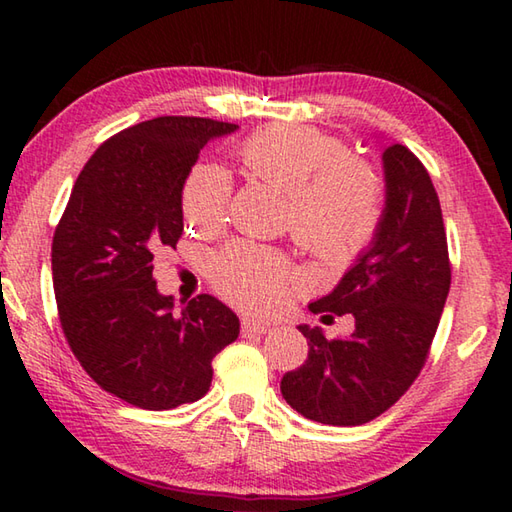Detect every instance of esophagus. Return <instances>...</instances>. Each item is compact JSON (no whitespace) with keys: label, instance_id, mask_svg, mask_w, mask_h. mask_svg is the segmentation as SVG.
Segmentation results:
<instances>
[{"label":"esophagus","instance_id":"esophagus-1","mask_svg":"<svg viewBox=\"0 0 512 512\" xmlns=\"http://www.w3.org/2000/svg\"><path fill=\"white\" fill-rule=\"evenodd\" d=\"M271 325L262 323V320H253V318H244L241 320V334L250 336V334H266Z\"/></svg>","mask_w":512,"mask_h":512}]
</instances>
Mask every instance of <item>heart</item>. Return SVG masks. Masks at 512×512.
Wrapping results in <instances>:
<instances>
[{
  "mask_svg": "<svg viewBox=\"0 0 512 512\" xmlns=\"http://www.w3.org/2000/svg\"><path fill=\"white\" fill-rule=\"evenodd\" d=\"M235 155L250 176L287 194L284 228L329 268L352 264L375 239L386 207L379 173L348 144L305 124H268L246 135ZM232 183L221 167L198 162L180 187V212L198 232L228 221ZM210 282L221 298L248 311L287 300L296 273L273 248L235 241L212 257Z\"/></svg>",
  "mask_w": 512,
  "mask_h": 512,
  "instance_id": "obj_1",
  "label": "heart"
}]
</instances>
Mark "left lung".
Wrapping results in <instances>:
<instances>
[{
  "label": "left lung",
  "mask_w": 512,
  "mask_h": 512,
  "mask_svg": "<svg viewBox=\"0 0 512 512\" xmlns=\"http://www.w3.org/2000/svg\"><path fill=\"white\" fill-rule=\"evenodd\" d=\"M386 210L375 239L329 296L309 309L354 316L348 339L300 325L307 361L282 377V397L309 420L357 427L391 409L418 379L443 314L452 262L443 212L424 164L404 144L384 149Z\"/></svg>",
  "instance_id": "8db88e82"
}]
</instances>
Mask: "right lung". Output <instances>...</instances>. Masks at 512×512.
Listing matches in <instances>:
<instances>
[{
	"label": "right lung",
	"instance_id": "1",
	"mask_svg": "<svg viewBox=\"0 0 512 512\" xmlns=\"http://www.w3.org/2000/svg\"><path fill=\"white\" fill-rule=\"evenodd\" d=\"M237 124L155 117L112 135L76 178L54 232L51 273L63 334L103 391L149 411L210 391L212 359L239 318L207 293L173 314L153 255L183 235L180 187L212 137Z\"/></svg>",
	"mask_w": 512,
	"mask_h": 512
}]
</instances>
